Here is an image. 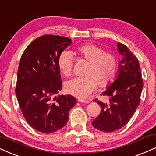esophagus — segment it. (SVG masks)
I'll use <instances>...</instances> for the list:
<instances>
[{
  "label": "esophagus",
  "instance_id": "obj_1",
  "mask_svg": "<svg viewBox=\"0 0 156 156\" xmlns=\"http://www.w3.org/2000/svg\"><path fill=\"white\" fill-rule=\"evenodd\" d=\"M78 101H79V102H80V103H86V104L89 103V101H88V100L83 99V98H78Z\"/></svg>",
  "mask_w": 156,
  "mask_h": 156
}]
</instances>
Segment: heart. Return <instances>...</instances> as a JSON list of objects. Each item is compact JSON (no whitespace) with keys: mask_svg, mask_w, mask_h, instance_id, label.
<instances>
[{"mask_svg":"<svg viewBox=\"0 0 156 156\" xmlns=\"http://www.w3.org/2000/svg\"><path fill=\"white\" fill-rule=\"evenodd\" d=\"M76 52L78 58L89 62L86 77H77L69 80L66 84L68 94L76 97L86 98L96 89L97 86L106 88L114 81L117 76L118 59L115 55L106 52L97 45L86 44L78 47ZM61 72L66 76L72 73L73 57L71 52L64 50L60 53L58 60Z\"/></svg>","mask_w":156,"mask_h":156,"instance_id":"heart-1","label":"heart"}]
</instances>
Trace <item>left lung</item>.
I'll return each mask as SVG.
<instances>
[{"label":"left lung","instance_id":"8db88e82","mask_svg":"<svg viewBox=\"0 0 156 156\" xmlns=\"http://www.w3.org/2000/svg\"><path fill=\"white\" fill-rule=\"evenodd\" d=\"M117 48L122 56L118 77L101 94L109 98V101L94 99L101 107V112L92 125L106 133L116 131L127 125L139 105L143 87L138 59L126 45L119 42Z\"/></svg>","mask_w":156,"mask_h":156}]
</instances>
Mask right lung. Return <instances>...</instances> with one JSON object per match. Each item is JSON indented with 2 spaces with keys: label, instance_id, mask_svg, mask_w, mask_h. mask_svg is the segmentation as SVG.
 I'll list each match as a JSON object with an SVG mask.
<instances>
[{
  "label": "right lung",
  "instance_id": "right-lung-1",
  "mask_svg": "<svg viewBox=\"0 0 156 156\" xmlns=\"http://www.w3.org/2000/svg\"><path fill=\"white\" fill-rule=\"evenodd\" d=\"M71 43L68 37L45 34L32 41L21 55L16 94L22 114L33 129L52 133L62 129L76 103L62 89L58 57Z\"/></svg>",
  "mask_w": 156,
  "mask_h": 156
}]
</instances>
